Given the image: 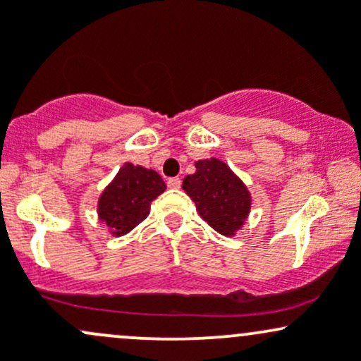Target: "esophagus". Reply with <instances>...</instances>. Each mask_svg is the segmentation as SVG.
<instances>
[{"label": "esophagus", "instance_id": "esophagus-1", "mask_svg": "<svg viewBox=\"0 0 361 361\" xmlns=\"http://www.w3.org/2000/svg\"><path fill=\"white\" fill-rule=\"evenodd\" d=\"M166 184H169L170 189H180L182 180L179 179V177H172V179H169V182H166Z\"/></svg>", "mask_w": 361, "mask_h": 361}]
</instances>
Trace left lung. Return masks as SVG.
I'll return each mask as SVG.
<instances>
[{
    "instance_id": "obj_1",
    "label": "left lung",
    "mask_w": 361,
    "mask_h": 361,
    "mask_svg": "<svg viewBox=\"0 0 361 361\" xmlns=\"http://www.w3.org/2000/svg\"><path fill=\"white\" fill-rule=\"evenodd\" d=\"M182 188L195 201L201 219L227 238L235 235L250 215V191L222 160H197L196 172L185 177Z\"/></svg>"
}]
</instances>
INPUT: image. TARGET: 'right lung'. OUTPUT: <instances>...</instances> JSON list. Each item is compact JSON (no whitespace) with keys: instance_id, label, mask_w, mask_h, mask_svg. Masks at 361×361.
Instances as JSON below:
<instances>
[{"instance_id":"1","label":"right lung","mask_w":361,"mask_h":361,"mask_svg":"<svg viewBox=\"0 0 361 361\" xmlns=\"http://www.w3.org/2000/svg\"><path fill=\"white\" fill-rule=\"evenodd\" d=\"M166 189L154 170L130 161L120 166L98 200V219L111 235H123L149 215L151 201Z\"/></svg>"}]
</instances>
